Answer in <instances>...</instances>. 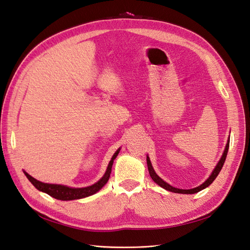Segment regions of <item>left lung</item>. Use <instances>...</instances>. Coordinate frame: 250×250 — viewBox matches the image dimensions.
<instances>
[{
    "mask_svg": "<svg viewBox=\"0 0 250 250\" xmlns=\"http://www.w3.org/2000/svg\"><path fill=\"white\" fill-rule=\"evenodd\" d=\"M229 147V139L228 143H226V146H225V149H224V152H223V154H222V156H221V158H220V161L218 162L217 166L215 167L214 171L211 172V174L209 175V177H208L206 181H204V183H203L202 185L198 186L197 188H190V190H183V188H174V187L170 186L169 184L166 183V181H164V180H163V179H162L160 176H158L157 174L155 173V171H154V169H153V167H152V165H151V162H150V158H149V156H147V166H148V171H149V174H150L151 178L153 179L154 183H155V184H157V185L160 186V187L164 188L165 190L170 191V192H173V193H179V194H195V193H198V192H200L201 190H203V188H208L211 183H213V181L216 179V177L218 176V174L220 173V171H221V169H222V167H223V165H224V162H225V160H226V155H228Z\"/></svg>",
    "mask_w": 250,
    "mask_h": 250,
    "instance_id": "left-lung-1",
    "label": "left lung"
}]
</instances>
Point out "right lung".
Masks as SVG:
<instances>
[{
	"instance_id": "1",
	"label": "right lung",
	"mask_w": 250,
	"mask_h": 250,
	"mask_svg": "<svg viewBox=\"0 0 250 250\" xmlns=\"http://www.w3.org/2000/svg\"><path fill=\"white\" fill-rule=\"evenodd\" d=\"M119 152H120V148L116 151V153L112 155L111 160L107 166L106 172H105L103 177L99 181H97L96 184L89 186V187H86V188H70V187L62 186V185L44 184V183H42V181H40V180L33 178L31 175H29L27 172L24 171V173L27 176V178L30 180V183H31L37 188V190L42 191L43 193H47L48 195L52 196L53 198L58 199V200L81 199V198L87 197V196L94 195L98 191H100L101 188L105 185H106V183L109 179V176H110L113 161H115V158L118 156Z\"/></svg>"
}]
</instances>
